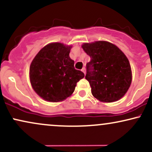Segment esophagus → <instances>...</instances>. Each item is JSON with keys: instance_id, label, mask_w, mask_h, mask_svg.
<instances>
[{"instance_id": "34e87169", "label": "esophagus", "mask_w": 152, "mask_h": 152, "mask_svg": "<svg viewBox=\"0 0 152 152\" xmlns=\"http://www.w3.org/2000/svg\"><path fill=\"white\" fill-rule=\"evenodd\" d=\"M81 71H82V72L83 73V74H86V69H85L84 67H83V69H81Z\"/></svg>"}]
</instances>
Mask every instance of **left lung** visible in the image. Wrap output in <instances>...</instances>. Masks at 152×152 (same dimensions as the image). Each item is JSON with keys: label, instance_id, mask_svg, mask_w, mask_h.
Instances as JSON below:
<instances>
[{"label": "left lung", "instance_id": "1", "mask_svg": "<svg viewBox=\"0 0 152 152\" xmlns=\"http://www.w3.org/2000/svg\"><path fill=\"white\" fill-rule=\"evenodd\" d=\"M91 61L86 64V79L92 95L100 102H114L126 93L132 83L131 66L125 54L107 41L83 43Z\"/></svg>", "mask_w": 152, "mask_h": 152}]
</instances>
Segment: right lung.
Returning <instances> with one entry per match:
<instances>
[{"mask_svg": "<svg viewBox=\"0 0 152 152\" xmlns=\"http://www.w3.org/2000/svg\"><path fill=\"white\" fill-rule=\"evenodd\" d=\"M71 46L51 43L40 50L31 62L30 81L39 96L50 102H61L74 93L84 74L75 69L69 57Z\"/></svg>", "mask_w": 152, "mask_h": 152, "instance_id": "right-lung-1", "label": "right lung"}]
</instances>
